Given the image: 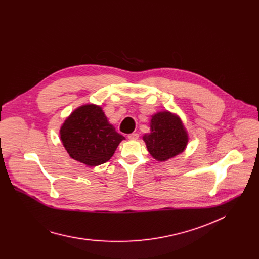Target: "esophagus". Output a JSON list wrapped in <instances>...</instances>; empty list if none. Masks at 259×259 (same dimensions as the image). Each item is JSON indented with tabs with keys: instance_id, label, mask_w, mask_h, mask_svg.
Listing matches in <instances>:
<instances>
[{
	"instance_id": "obj_1",
	"label": "esophagus",
	"mask_w": 259,
	"mask_h": 259,
	"mask_svg": "<svg viewBox=\"0 0 259 259\" xmlns=\"http://www.w3.org/2000/svg\"><path fill=\"white\" fill-rule=\"evenodd\" d=\"M138 137H139L138 133H130V134H128V138L131 139V140H136Z\"/></svg>"
}]
</instances>
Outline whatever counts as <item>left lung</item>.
<instances>
[{
	"label": "left lung",
	"instance_id": "left-lung-1",
	"mask_svg": "<svg viewBox=\"0 0 259 259\" xmlns=\"http://www.w3.org/2000/svg\"><path fill=\"white\" fill-rule=\"evenodd\" d=\"M151 133L143 140L147 151L158 161H166L186 149L188 135L180 120L168 112L159 113L152 118Z\"/></svg>",
	"mask_w": 259,
	"mask_h": 259
}]
</instances>
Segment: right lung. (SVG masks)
Listing matches in <instances>:
<instances>
[{"label": "right lung", "mask_w": 259, "mask_h": 259, "mask_svg": "<svg viewBox=\"0 0 259 259\" xmlns=\"http://www.w3.org/2000/svg\"><path fill=\"white\" fill-rule=\"evenodd\" d=\"M60 137L69 156L88 166L107 162L125 139L108 124L102 109L94 104L76 109L62 125Z\"/></svg>", "instance_id": "right-lung-1"}]
</instances>
